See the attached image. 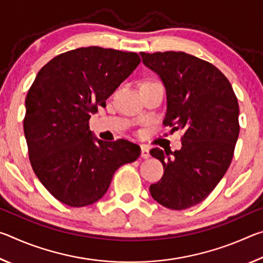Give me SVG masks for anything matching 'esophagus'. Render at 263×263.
Masks as SVG:
<instances>
[{
	"instance_id": "34e87169",
	"label": "esophagus",
	"mask_w": 263,
	"mask_h": 263,
	"mask_svg": "<svg viewBox=\"0 0 263 263\" xmlns=\"http://www.w3.org/2000/svg\"><path fill=\"white\" fill-rule=\"evenodd\" d=\"M140 157H141L142 159H148V158L151 157L149 149H148L147 146L141 145V154H140Z\"/></svg>"
}]
</instances>
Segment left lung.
Wrapping results in <instances>:
<instances>
[{"label": "left lung", "mask_w": 263, "mask_h": 263, "mask_svg": "<svg viewBox=\"0 0 263 263\" xmlns=\"http://www.w3.org/2000/svg\"><path fill=\"white\" fill-rule=\"evenodd\" d=\"M140 55L166 88L163 125L183 131L180 151L151 149L163 175L149 191L161 205L184 210L204 201L230 167L240 131L238 100L229 80L210 62L174 51Z\"/></svg>", "instance_id": "left-lung-1"}]
</instances>
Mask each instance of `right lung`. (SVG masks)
I'll return each instance as SVG.
<instances>
[{"label": "right lung", "instance_id": "obj_1", "mask_svg": "<svg viewBox=\"0 0 263 263\" xmlns=\"http://www.w3.org/2000/svg\"><path fill=\"white\" fill-rule=\"evenodd\" d=\"M139 64L135 52L80 47L48 61L30 87L23 126L31 166L66 205L99 201L115 172L140 155L139 146L125 139L95 143L89 130L90 116Z\"/></svg>", "mask_w": 263, "mask_h": 263}]
</instances>
